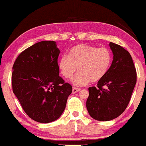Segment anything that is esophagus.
<instances>
[{"label":"esophagus","instance_id":"1","mask_svg":"<svg viewBox=\"0 0 146 146\" xmlns=\"http://www.w3.org/2000/svg\"><path fill=\"white\" fill-rule=\"evenodd\" d=\"M81 89H80V88H76V87H73L72 89V93H76L77 92H78L79 91H80Z\"/></svg>","mask_w":146,"mask_h":146}]
</instances>
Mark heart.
<instances>
[{"label":"heart","mask_w":146,"mask_h":146,"mask_svg":"<svg viewBox=\"0 0 146 146\" xmlns=\"http://www.w3.org/2000/svg\"><path fill=\"white\" fill-rule=\"evenodd\" d=\"M111 60L112 55L108 48L81 44L72 48L68 55L61 57L59 68L63 76L70 79L78 67L79 72L72 81L75 85L84 86L102 80L108 72Z\"/></svg>","instance_id":"obj_1"}]
</instances>
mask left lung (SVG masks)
<instances>
[{"label":"left lung","instance_id":"8db88e82","mask_svg":"<svg viewBox=\"0 0 146 146\" xmlns=\"http://www.w3.org/2000/svg\"><path fill=\"white\" fill-rule=\"evenodd\" d=\"M113 61L98 86L89 88L87 108L90 116L100 121L119 116L127 108L137 82V72L130 53L123 46L110 42Z\"/></svg>","mask_w":146,"mask_h":146}]
</instances>
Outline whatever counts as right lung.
Returning <instances> with one entry per match:
<instances>
[{
    "instance_id": "add662e5",
    "label": "right lung",
    "mask_w": 146,
    "mask_h": 146,
    "mask_svg": "<svg viewBox=\"0 0 146 146\" xmlns=\"http://www.w3.org/2000/svg\"><path fill=\"white\" fill-rule=\"evenodd\" d=\"M55 41L44 40L27 48L13 66L12 89L26 114L48 123L60 117L72 87L59 76L60 51Z\"/></svg>"
}]
</instances>
